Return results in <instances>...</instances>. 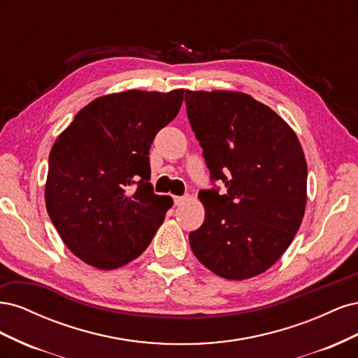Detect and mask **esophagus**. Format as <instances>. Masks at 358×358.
<instances>
[{"label":"esophagus","mask_w":358,"mask_h":358,"mask_svg":"<svg viewBox=\"0 0 358 358\" xmlns=\"http://www.w3.org/2000/svg\"><path fill=\"white\" fill-rule=\"evenodd\" d=\"M173 201H175L176 206H180V204H183V203L187 201V197H178V196H175V197H173Z\"/></svg>","instance_id":"esophagus-1"}]
</instances>
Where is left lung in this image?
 <instances>
[{"mask_svg":"<svg viewBox=\"0 0 358 358\" xmlns=\"http://www.w3.org/2000/svg\"><path fill=\"white\" fill-rule=\"evenodd\" d=\"M187 113L213 180L200 191L204 222L189 233L199 262L242 280L280 258L306 209L308 166L292 128L268 106L233 91H187Z\"/></svg>","mask_w":358,"mask_h":358,"instance_id":"1","label":"left lung"}]
</instances>
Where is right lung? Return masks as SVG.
I'll list each match as a JSON object with an SVG mask.
<instances>
[{"label": "right lung", "instance_id": "obj_1", "mask_svg": "<svg viewBox=\"0 0 358 358\" xmlns=\"http://www.w3.org/2000/svg\"><path fill=\"white\" fill-rule=\"evenodd\" d=\"M183 90H129L85 106L53 143L45 187L46 209L62 242L82 262L113 270L149 246L169 196L150 185L149 149L176 117Z\"/></svg>", "mask_w": 358, "mask_h": 358}]
</instances>
